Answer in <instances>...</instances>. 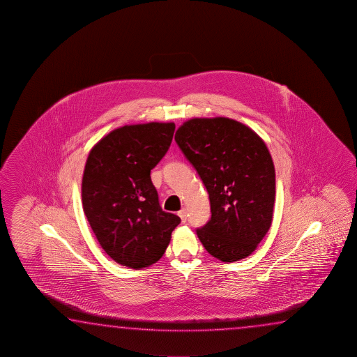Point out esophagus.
Listing matches in <instances>:
<instances>
[{"label":"esophagus","mask_w":357,"mask_h":357,"mask_svg":"<svg viewBox=\"0 0 357 357\" xmlns=\"http://www.w3.org/2000/svg\"><path fill=\"white\" fill-rule=\"evenodd\" d=\"M178 216L182 220V222L185 224L186 222V220H188V215H186V210L185 208H182L181 211H178Z\"/></svg>","instance_id":"esophagus-1"}]
</instances>
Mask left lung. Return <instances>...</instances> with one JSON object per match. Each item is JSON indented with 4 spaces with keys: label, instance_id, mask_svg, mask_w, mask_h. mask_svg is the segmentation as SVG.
<instances>
[{
    "label": "left lung",
    "instance_id": "left-lung-1",
    "mask_svg": "<svg viewBox=\"0 0 357 357\" xmlns=\"http://www.w3.org/2000/svg\"><path fill=\"white\" fill-rule=\"evenodd\" d=\"M175 139L208 192L211 218L196 229L199 241L224 262L248 257L272 222L275 167L265 142L226 117L192 119Z\"/></svg>",
    "mask_w": 357,
    "mask_h": 357
}]
</instances>
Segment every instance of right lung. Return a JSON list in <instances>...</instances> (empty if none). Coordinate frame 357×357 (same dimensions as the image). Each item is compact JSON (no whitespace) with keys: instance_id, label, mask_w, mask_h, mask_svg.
I'll return each mask as SVG.
<instances>
[{"instance_id":"right-lung-1","label":"right lung","mask_w":357,"mask_h":357,"mask_svg":"<svg viewBox=\"0 0 357 357\" xmlns=\"http://www.w3.org/2000/svg\"><path fill=\"white\" fill-rule=\"evenodd\" d=\"M175 123L114 130L86 161L82 206L105 252L122 266L145 268L161 259L181 218L163 211L151 169L169 151Z\"/></svg>"}]
</instances>
